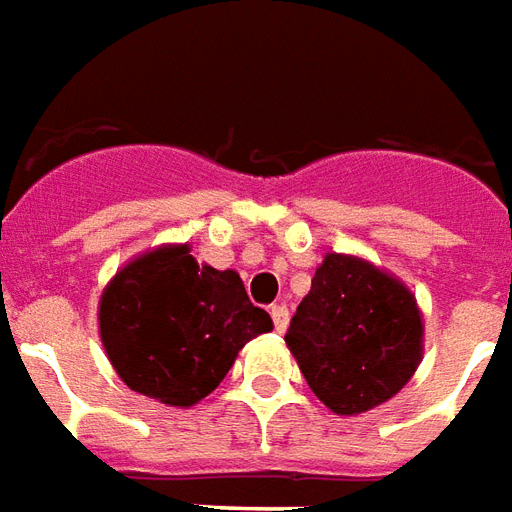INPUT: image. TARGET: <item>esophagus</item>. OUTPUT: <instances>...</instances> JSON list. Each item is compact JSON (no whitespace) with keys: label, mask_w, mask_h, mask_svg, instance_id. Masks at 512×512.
Returning <instances> with one entry per match:
<instances>
[{"label":"esophagus","mask_w":512,"mask_h":512,"mask_svg":"<svg viewBox=\"0 0 512 512\" xmlns=\"http://www.w3.org/2000/svg\"><path fill=\"white\" fill-rule=\"evenodd\" d=\"M271 317H273V327H276V333H284L287 325H290V308L279 303V306H271Z\"/></svg>","instance_id":"34e87169"}]
</instances>
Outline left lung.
Instances as JSON below:
<instances>
[{
	"label": "left lung",
	"mask_w": 512,
	"mask_h": 512,
	"mask_svg": "<svg viewBox=\"0 0 512 512\" xmlns=\"http://www.w3.org/2000/svg\"><path fill=\"white\" fill-rule=\"evenodd\" d=\"M311 392L338 416L392 400L416 373L424 325L413 292L354 255H330L284 335Z\"/></svg>",
	"instance_id": "8db88e82"
}]
</instances>
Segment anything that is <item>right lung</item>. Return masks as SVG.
Segmentation results:
<instances>
[{"instance_id":"obj_1","label":"right lung","mask_w":512,"mask_h":512,"mask_svg":"<svg viewBox=\"0 0 512 512\" xmlns=\"http://www.w3.org/2000/svg\"><path fill=\"white\" fill-rule=\"evenodd\" d=\"M271 327L239 273L198 265L187 244L131 260L99 303L101 343L117 376L174 408L214 392L244 343Z\"/></svg>"}]
</instances>
